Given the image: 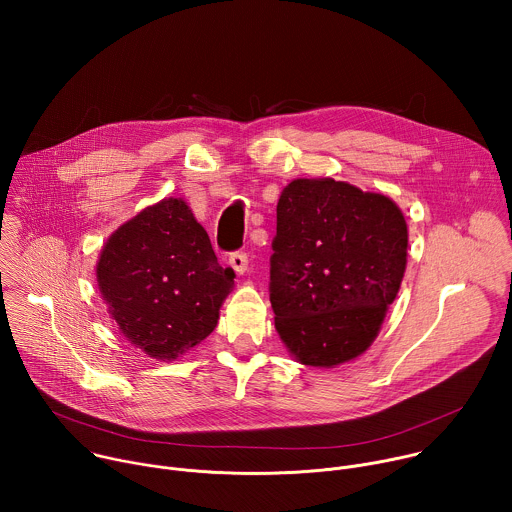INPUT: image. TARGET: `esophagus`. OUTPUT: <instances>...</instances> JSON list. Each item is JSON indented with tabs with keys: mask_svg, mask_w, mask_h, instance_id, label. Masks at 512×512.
<instances>
[{
	"mask_svg": "<svg viewBox=\"0 0 512 512\" xmlns=\"http://www.w3.org/2000/svg\"><path fill=\"white\" fill-rule=\"evenodd\" d=\"M229 265L233 267V271H235L237 275H243V273L247 271V267H249V257H247V253H233V255L229 257Z\"/></svg>",
	"mask_w": 512,
	"mask_h": 512,
	"instance_id": "esophagus-1",
	"label": "esophagus"
}]
</instances>
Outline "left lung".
Wrapping results in <instances>:
<instances>
[{
  "label": "left lung",
  "mask_w": 512,
  "mask_h": 512,
  "mask_svg": "<svg viewBox=\"0 0 512 512\" xmlns=\"http://www.w3.org/2000/svg\"><path fill=\"white\" fill-rule=\"evenodd\" d=\"M409 233L385 194L291 180L277 200L269 298L289 356L332 369L379 336L407 267Z\"/></svg>",
  "instance_id": "8db88e82"
}]
</instances>
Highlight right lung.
<instances>
[{
  "label": "right lung",
  "mask_w": 512,
  "mask_h": 512,
  "mask_svg": "<svg viewBox=\"0 0 512 512\" xmlns=\"http://www.w3.org/2000/svg\"><path fill=\"white\" fill-rule=\"evenodd\" d=\"M233 279L182 198L145 206L107 239L97 261L101 298L119 332L164 362L216 328Z\"/></svg>",
  "instance_id": "1"
}]
</instances>
